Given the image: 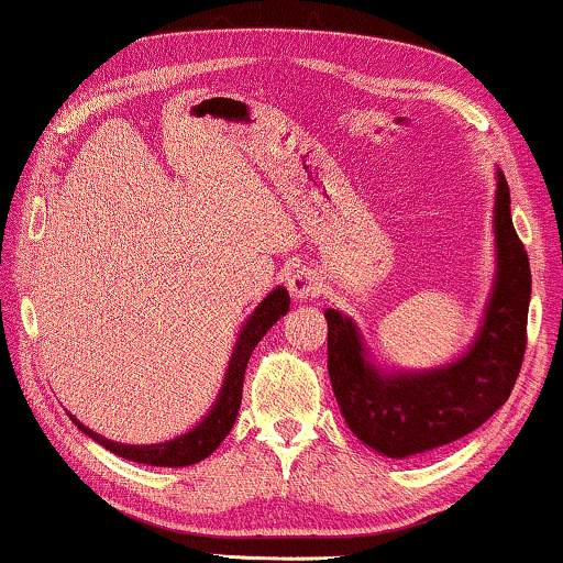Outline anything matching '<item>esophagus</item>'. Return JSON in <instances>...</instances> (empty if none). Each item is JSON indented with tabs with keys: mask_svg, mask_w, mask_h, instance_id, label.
<instances>
[{
	"mask_svg": "<svg viewBox=\"0 0 563 563\" xmlns=\"http://www.w3.org/2000/svg\"><path fill=\"white\" fill-rule=\"evenodd\" d=\"M287 289L297 301H305V299H312V297L320 295L322 279L312 272V268H297V272L289 274Z\"/></svg>",
	"mask_w": 563,
	"mask_h": 563,
	"instance_id": "34e87169",
	"label": "esophagus"
}]
</instances>
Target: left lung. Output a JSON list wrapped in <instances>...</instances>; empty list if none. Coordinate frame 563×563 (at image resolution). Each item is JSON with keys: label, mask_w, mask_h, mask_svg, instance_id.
<instances>
[{"label": "left lung", "mask_w": 563, "mask_h": 563, "mask_svg": "<svg viewBox=\"0 0 563 563\" xmlns=\"http://www.w3.org/2000/svg\"><path fill=\"white\" fill-rule=\"evenodd\" d=\"M495 279L477 335L452 363L396 371L373 363L371 350L340 309H324L328 371L353 434L394 460L437 450L470 434L508 401L526 353L531 266L510 218V190L498 169L493 208Z\"/></svg>", "instance_id": "left-lung-1"}]
</instances>
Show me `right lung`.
<instances>
[{"label":"right lung","mask_w":563,"mask_h":563,"mask_svg":"<svg viewBox=\"0 0 563 563\" xmlns=\"http://www.w3.org/2000/svg\"><path fill=\"white\" fill-rule=\"evenodd\" d=\"M289 312V291L284 287H276L274 291L262 299L254 312L249 314V320L241 324L239 338H235L231 361H228L223 386L218 390L216 404L210 406V411L202 417L190 431L185 434L167 439V442L159 444H121L111 442L101 434H96L93 429H88L80 423L73 413L68 417L73 423L84 431L86 437H91L93 442H99L106 450L119 454V457L140 462V464H152V467H187V464H195L206 460L213 454L218 446H221L228 431L233 429L235 417H239L241 409V394H243V373H246L249 357L254 353V347L262 342L268 330L279 322V317Z\"/></svg>","instance_id":"add662e5"}]
</instances>
